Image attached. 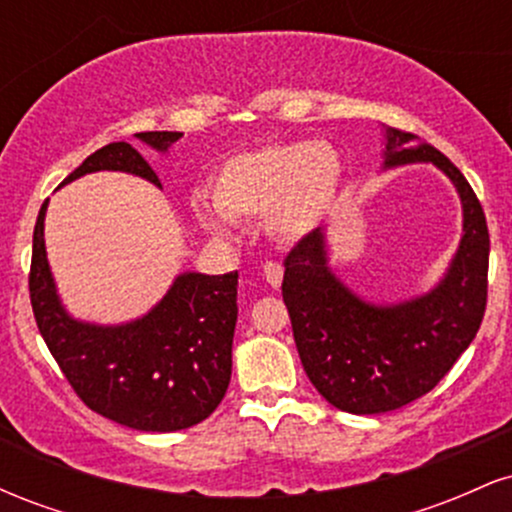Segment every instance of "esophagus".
I'll return each instance as SVG.
<instances>
[{"label": "esophagus", "instance_id": "esophagus-1", "mask_svg": "<svg viewBox=\"0 0 512 512\" xmlns=\"http://www.w3.org/2000/svg\"><path fill=\"white\" fill-rule=\"evenodd\" d=\"M262 274H264V279H267V284L272 286V289H279L281 279H284V267H281L279 262H264Z\"/></svg>", "mask_w": 512, "mask_h": 512}]
</instances>
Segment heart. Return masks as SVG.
<instances>
[{
    "mask_svg": "<svg viewBox=\"0 0 512 512\" xmlns=\"http://www.w3.org/2000/svg\"><path fill=\"white\" fill-rule=\"evenodd\" d=\"M342 182L337 151L317 142H281L228 158L214 182V207L199 219L216 233L231 221L267 219L274 236L298 240L330 214Z\"/></svg>",
    "mask_w": 512,
    "mask_h": 512,
    "instance_id": "b5f03b06",
    "label": "heart"
}]
</instances>
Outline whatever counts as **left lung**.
Listing matches in <instances>:
<instances>
[{"label": "left lung", "instance_id": "left-lung-1", "mask_svg": "<svg viewBox=\"0 0 512 512\" xmlns=\"http://www.w3.org/2000/svg\"><path fill=\"white\" fill-rule=\"evenodd\" d=\"M383 168L433 163L462 202V240L436 289L397 305L358 298L332 274L315 228L284 260V303L310 383L332 407L383 414L431 392L477 337L489 289V228L477 195L436 146L385 127Z\"/></svg>", "mask_w": 512, "mask_h": 512}]
</instances>
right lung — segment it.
I'll list each match as a JSON object with an SVG mask.
<instances>
[{
    "mask_svg": "<svg viewBox=\"0 0 512 512\" xmlns=\"http://www.w3.org/2000/svg\"><path fill=\"white\" fill-rule=\"evenodd\" d=\"M182 132H139L137 139L166 154ZM96 170H122L161 187L154 168L127 142L91 154L62 185ZM45 211L33 231L28 274L38 330L81 402L96 414L137 431L170 433L204 421L231 383V349L238 320V272H185L139 320L93 325L64 310L45 252Z\"/></svg>",
    "mask_w": 512,
    "mask_h": 512,
    "instance_id": "right-lung-1",
    "label": "right lung"
}]
</instances>
